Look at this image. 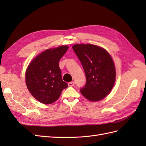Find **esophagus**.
<instances>
[{"label": "esophagus", "instance_id": "34e87169", "mask_svg": "<svg viewBox=\"0 0 146 146\" xmlns=\"http://www.w3.org/2000/svg\"><path fill=\"white\" fill-rule=\"evenodd\" d=\"M68 85L69 86H73L74 85H75V82H69L68 83Z\"/></svg>", "mask_w": 146, "mask_h": 146}]
</instances>
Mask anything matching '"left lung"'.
Instances as JSON below:
<instances>
[{"mask_svg": "<svg viewBox=\"0 0 146 146\" xmlns=\"http://www.w3.org/2000/svg\"><path fill=\"white\" fill-rule=\"evenodd\" d=\"M72 48L86 75L85 86L80 92L91 102L102 100L110 94L115 82L116 70L111 55L106 49L92 44H75Z\"/></svg>", "mask_w": 146, "mask_h": 146, "instance_id": "1", "label": "left lung"}]
</instances>
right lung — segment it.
Wrapping results in <instances>:
<instances>
[{
    "label": "right lung",
    "instance_id": "add662e5",
    "mask_svg": "<svg viewBox=\"0 0 146 146\" xmlns=\"http://www.w3.org/2000/svg\"><path fill=\"white\" fill-rule=\"evenodd\" d=\"M68 48L63 45L46 49L34 58L27 68V88L33 97L43 104L54 103L68 87L62 80L59 61Z\"/></svg>",
    "mask_w": 146,
    "mask_h": 146
}]
</instances>
